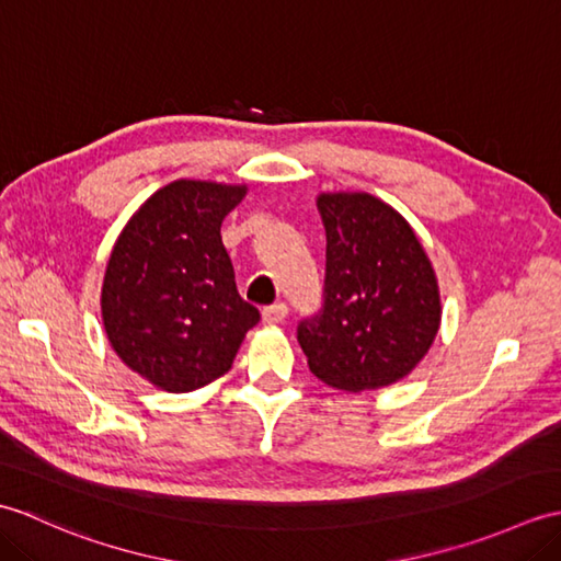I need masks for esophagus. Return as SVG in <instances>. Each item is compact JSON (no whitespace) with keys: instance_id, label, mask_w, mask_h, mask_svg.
<instances>
[{"instance_id":"34e87169","label":"esophagus","mask_w":561,"mask_h":561,"mask_svg":"<svg viewBox=\"0 0 561 561\" xmlns=\"http://www.w3.org/2000/svg\"><path fill=\"white\" fill-rule=\"evenodd\" d=\"M287 313H289L287 304L277 301V304H272V306L265 308V311H262V318H265V323H270V325H279V323H284Z\"/></svg>"}]
</instances>
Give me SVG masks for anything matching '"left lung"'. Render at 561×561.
<instances>
[{
    "instance_id": "left-lung-1",
    "label": "left lung",
    "mask_w": 561,
    "mask_h": 561,
    "mask_svg": "<svg viewBox=\"0 0 561 561\" xmlns=\"http://www.w3.org/2000/svg\"><path fill=\"white\" fill-rule=\"evenodd\" d=\"M325 224L320 311L296 328L311 374L362 392L396 383L422 362L440 323L438 284L400 214L366 193L318 197Z\"/></svg>"
}]
</instances>
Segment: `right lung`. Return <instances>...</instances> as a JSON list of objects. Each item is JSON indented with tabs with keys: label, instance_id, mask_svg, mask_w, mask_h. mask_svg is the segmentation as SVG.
<instances>
[{
	"label": "right lung",
	"instance_id": "right-lung-1",
	"mask_svg": "<svg viewBox=\"0 0 561 561\" xmlns=\"http://www.w3.org/2000/svg\"><path fill=\"white\" fill-rule=\"evenodd\" d=\"M245 187L175 181L117 238L103 282V325L117 356L169 392L229 371L260 311L236 289L221 221Z\"/></svg>",
	"mask_w": 561,
	"mask_h": 561
}]
</instances>
